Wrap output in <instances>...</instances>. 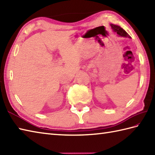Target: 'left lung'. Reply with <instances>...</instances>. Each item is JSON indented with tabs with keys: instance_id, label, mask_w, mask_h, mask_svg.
<instances>
[{
	"instance_id": "8db88e82",
	"label": "left lung",
	"mask_w": 155,
	"mask_h": 155,
	"mask_svg": "<svg viewBox=\"0 0 155 155\" xmlns=\"http://www.w3.org/2000/svg\"><path fill=\"white\" fill-rule=\"evenodd\" d=\"M112 28L113 29V31L117 32V33L120 36V37H128L130 38V37L127 32L125 31L123 28H122L120 27L118 25H110Z\"/></svg>"
}]
</instances>
